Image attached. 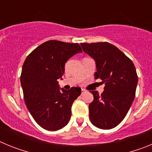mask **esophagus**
Returning <instances> with one entry per match:
<instances>
[{"label":"esophagus","mask_w":152,"mask_h":152,"mask_svg":"<svg viewBox=\"0 0 152 152\" xmlns=\"http://www.w3.org/2000/svg\"><path fill=\"white\" fill-rule=\"evenodd\" d=\"M85 92H86L85 90H84V89H81V94H84V93H85Z\"/></svg>","instance_id":"esophagus-1"}]
</instances>
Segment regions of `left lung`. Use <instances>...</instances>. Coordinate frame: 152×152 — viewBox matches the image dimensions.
Segmentation results:
<instances>
[{"label": "left lung", "instance_id": "1", "mask_svg": "<svg viewBox=\"0 0 152 152\" xmlns=\"http://www.w3.org/2000/svg\"><path fill=\"white\" fill-rule=\"evenodd\" d=\"M83 50L96 61L95 79L105 84L101 94L91 91L89 117L94 126L110 129L123 120L135 96L138 75L133 62L117 47L107 42L80 43Z\"/></svg>", "mask_w": 152, "mask_h": 152}]
</instances>
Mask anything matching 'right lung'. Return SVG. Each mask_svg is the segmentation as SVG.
Wrapping results in <instances>:
<instances>
[{
  "label": "right lung",
  "instance_id": "add662e5",
  "mask_svg": "<svg viewBox=\"0 0 152 152\" xmlns=\"http://www.w3.org/2000/svg\"><path fill=\"white\" fill-rule=\"evenodd\" d=\"M80 52L78 43L49 40L36 48L23 64L24 100L35 121L44 129L57 131L69 122L72 103L81 89L72 87L61 91L57 80L64 75L65 62Z\"/></svg>",
  "mask_w": 152,
  "mask_h": 152
}]
</instances>
